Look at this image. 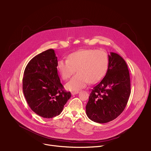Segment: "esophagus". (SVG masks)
<instances>
[{
    "instance_id": "esophagus-1",
    "label": "esophagus",
    "mask_w": 151,
    "mask_h": 151,
    "mask_svg": "<svg viewBox=\"0 0 151 151\" xmlns=\"http://www.w3.org/2000/svg\"><path fill=\"white\" fill-rule=\"evenodd\" d=\"M78 93H79V91H73V92H71V94H72L73 96H74V95H76V94H77Z\"/></svg>"
}]
</instances>
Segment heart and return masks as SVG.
Listing matches in <instances>:
<instances>
[{"label": "heart", "instance_id": "obj_1", "mask_svg": "<svg viewBox=\"0 0 151 151\" xmlns=\"http://www.w3.org/2000/svg\"><path fill=\"white\" fill-rule=\"evenodd\" d=\"M108 67L107 54L102 50H81L70 54L68 60L60 59L57 63V69L63 80L75 75L66 84L70 91L85 88L89 83H96L104 78Z\"/></svg>", "mask_w": 151, "mask_h": 151}]
</instances>
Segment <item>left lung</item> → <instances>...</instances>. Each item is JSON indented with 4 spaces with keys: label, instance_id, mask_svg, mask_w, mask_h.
Wrapping results in <instances>:
<instances>
[{
    "label": "left lung",
    "instance_id": "left-lung-1",
    "mask_svg": "<svg viewBox=\"0 0 151 151\" xmlns=\"http://www.w3.org/2000/svg\"><path fill=\"white\" fill-rule=\"evenodd\" d=\"M128 67L119 55H108V68L105 76L94 86L86 105V114L93 122L106 123L119 116L130 95Z\"/></svg>",
    "mask_w": 151,
    "mask_h": 151
}]
</instances>
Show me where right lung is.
Wrapping results in <instances>:
<instances>
[{"mask_svg":"<svg viewBox=\"0 0 151 151\" xmlns=\"http://www.w3.org/2000/svg\"><path fill=\"white\" fill-rule=\"evenodd\" d=\"M57 57L50 49L37 55L27 65L22 90L31 109L44 118L59 115L71 97L64 90L58 73Z\"/></svg>","mask_w":151,"mask_h":151,"instance_id":"add662e5","label":"right lung"}]
</instances>
